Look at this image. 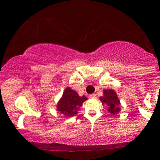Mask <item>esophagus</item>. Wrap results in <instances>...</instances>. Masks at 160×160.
<instances>
[{
	"label": "esophagus",
	"mask_w": 160,
	"mask_h": 160,
	"mask_svg": "<svg viewBox=\"0 0 160 160\" xmlns=\"http://www.w3.org/2000/svg\"><path fill=\"white\" fill-rule=\"evenodd\" d=\"M89 98H95L96 95H95V94H91V95H89Z\"/></svg>",
	"instance_id": "obj_1"
}]
</instances>
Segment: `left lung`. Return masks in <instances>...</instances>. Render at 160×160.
I'll return each instance as SVG.
<instances>
[{"instance_id":"obj_1","label":"left lung","mask_w":160,"mask_h":160,"mask_svg":"<svg viewBox=\"0 0 160 160\" xmlns=\"http://www.w3.org/2000/svg\"><path fill=\"white\" fill-rule=\"evenodd\" d=\"M102 104L108 106V111L112 114H116L120 111L119 106L120 102L116 92L112 89H106L103 91V96L100 98Z\"/></svg>"}]
</instances>
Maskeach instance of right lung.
I'll list each match as a JSON object with an SVG mask.
<instances>
[{"label": "right lung", "instance_id": "1", "mask_svg": "<svg viewBox=\"0 0 160 160\" xmlns=\"http://www.w3.org/2000/svg\"><path fill=\"white\" fill-rule=\"evenodd\" d=\"M87 99L84 96H78L76 92L68 87L63 92L62 98L58 102V110L65 117H73L82 106L83 102Z\"/></svg>", "mask_w": 160, "mask_h": 160}]
</instances>
